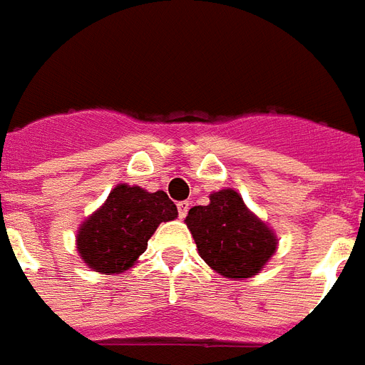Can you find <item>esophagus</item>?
<instances>
[{
    "mask_svg": "<svg viewBox=\"0 0 365 365\" xmlns=\"http://www.w3.org/2000/svg\"><path fill=\"white\" fill-rule=\"evenodd\" d=\"M177 209H179V217L185 218L186 215H188L190 203H188V201H179V203H177Z\"/></svg>",
    "mask_w": 365,
    "mask_h": 365,
    "instance_id": "1",
    "label": "esophagus"
}]
</instances>
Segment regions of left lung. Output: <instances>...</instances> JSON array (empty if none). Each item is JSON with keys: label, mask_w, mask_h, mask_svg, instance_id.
Wrapping results in <instances>:
<instances>
[{"label": "left lung", "mask_w": 365, "mask_h": 365, "mask_svg": "<svg viewBox=\"0 0 365 365\" xmlns=\"http://www.w3.org/2000/svg\"><path fill=\"white\" fill-rule=\"evenodd\" d=\"M209 197V205L192 207L186 217L200 256L230 279L256 275L277 249L273 232L245 207L235 190L215 192Z\"/></svg>", "instance_id": "1"}]
</instances>
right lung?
<instances>
[{"mask_svg": "<svg viewBox=\"0 0 365 365\" xmlns=\"http://www.w3.org/2000/svg\"><path fill=\"white\" fill-rule=\"evenodd\" d=\"M175 217L177 207L165 192L118 185L78 230V255L100 273H120L145 252L158 224Z\"/></svg>", "mask_w": 365, "mask_h": 365, "instance_id": "obj_1", "label": "right lung"}]
</instances>
